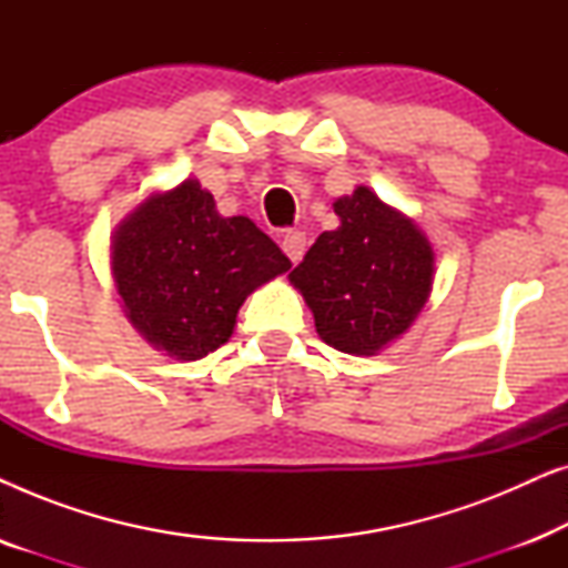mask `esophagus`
<instances>
[{
  "label": "esophagus",
  "instance_id": "34e87169",
  "mask_svg": "<svg viewBox=\"0 0 568 568\" xmlns=\"http://www.w3.org/2000/svg\"><path fill=\"white\" fill-rule=\"evenodd\" d=\"M282 247H284V253L290 255L292 263H300L302 255H305V251H307V237H305V232L290 230V232H286V235H284V240H282Z\"/></svg>",
  "mask_w": 568,
  "mask_h": 568
}]
</instances>
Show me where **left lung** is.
<instances>
[{
    "mask_svg": "<svg viewBox=\"0 0 568 568\" xmlns=\"http://www.w3.org/2000/svg\"><path fill=\"white\" fill-rule=\"evenodd\" d=\"M338 230L323 232L290 274L325 344L375 356L416 323L434 286V247L424 230L367 185L333 201Z\"/></svg>",
    "mask_w": 568,
    "mask_h": 568,
    "instance_id": "obj_1",
    "label": "left lung"
}]
</instances>
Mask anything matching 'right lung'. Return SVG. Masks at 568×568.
<instances>
[{
    "mask_svg": "<svg viewBox=\"0 0 568 568\" xmlns=\"http://www.w3.org/2000/svg\"><path fill=\"white\" fill-rule=\"evenodd\" d=\"M292 263L247 216H222L196 178L152 191L115 224L111 276L146 344L196 362L227 344L247 294Z\"/></svg>",
    "mask_w": 568,
    "mask_h": 568,
    "instance_id": "add662e5",
    "label": "right lung"
}]
</instances>
